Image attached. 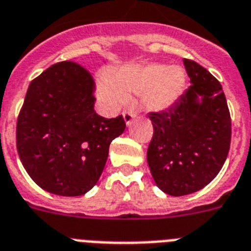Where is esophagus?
<instances>
[{"label":"esophagus","instance_id":"1","mask_svg":"<svg viewBox=\"0 0 251 251\" xmlns=\"http://www.w3.org/2000/svg\"><path fill=\"white\" fill-rule=\"evenodd\" d=\"M123 118H124V122H126V124L127 126H129V124L132 123V120H133V118H135V114L132 113V111H124L123 113Z\"/></svg>","mask_w":251,"mask_h":251}]
</instances>
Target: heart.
Wrapping results in <instances>:
<instances>
[{
    "mask_svg": "<svg viewBox=\"0 0 251 251\" xmlns=\"http://www.w3.org/2000/svg\"><path fill=\"white\" fill-rule=\"evenodd\" d=\"M185 74L180 67L162 63L126 66L113 76L103 75L98 94L106 106L115 109L126 102L128 93L141 94L142 105L150 111L171 107L184 92Z\"/></svg>",
    "mask_w": 251,
    "mask_h": 251,
    "instance_id": "heart-1",
    "label": "heart"
}]
</instances>
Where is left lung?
<instances>
[{"mask_svg": "<svg viewBox=\"0 0 251 251\" xmlns=\"http://www.w3.org/2000/svg\"><path fill=\"white\" fill-rule=\"evenodd\" d=\"M192 85L167 110L149 113L153 138L148 164L159 189L194 193L214 180L230 146V115L220 83L201 65L184 59Z\"/></svg>", "mask_w": 251, "mask_h": 251, "instance_id": "obj_1", "label": "left lung"}]
</instances>
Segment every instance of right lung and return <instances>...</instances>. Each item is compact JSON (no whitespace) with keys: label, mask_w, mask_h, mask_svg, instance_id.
<instances>
[{"label":"right lung","mask_w":251,"mask_h":251,"mask_svg":"<svg viewBox=\"0 0 251 251\" xmlns=\"http://www.w3.org/2000/svg\"><path fill=\"white\" fill-rule=\"evenodd\" d=\"M96 84L79 63L63 61L33 79L17 123V149L31 179L49 193L91 190L105 168L110 144L126 129L119 115L94 111Z\"/></svg>","instance_id":"right-lung-1"}]
</instances>
